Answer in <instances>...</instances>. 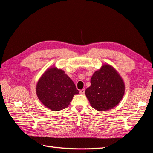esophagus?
I'll list each match as a JSON object with an SVG mask.
<instances>
[{"mask_svg":"<svg viewBox=\"0 0 153 153\" xmlns=\"http://www.w3.org/2000/svg\"><path fill=\"white\" fill-rule=\"evenodd\" d=\"M80 94H85V89H83L80 90Z\"/></svg>","mask_w":153,"mask_h":153,"instance_id":"obj_1","label":"esophagus"}]
</instances>
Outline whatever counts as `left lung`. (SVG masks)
Masks as SVG:
<instances>
[{
	"label": "left lung",
	"mask_w": 153,
	"mask_h": 153,
	"mask_svg": "<svg viewBox=\"0 0 153 153\" xmlns=\"http://www.w3.org/2000/svg\"><path fill=\"white\" fill-rule=\"evenodd\" d=\"M124 83L115 69L105 64L96 71L85 93L92 108L106 111L117 105L124 94Z\"/></svg>",
	"instance_id": "left-lung-1"
}]
</instances>
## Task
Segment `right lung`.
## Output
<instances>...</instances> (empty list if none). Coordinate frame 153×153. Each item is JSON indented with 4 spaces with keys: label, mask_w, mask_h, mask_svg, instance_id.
<instances>
[{
    "label": "right lung",
    "mask_w": 153,
    "mask_h": 153,
    "mask_svg": "<svg viewBox=\"0 0 153 153\" xmlns=\"http://www.w3.org/2000/svg\"><path fill=\"white\" fill-rule=\"evenodd\" d=\"M79 93L71 79L62 69L50 68L41 76L36 94L45 106L53 111L67 108L75 94Z\"/></svg>",
    "instance_id": "right-lung-1"
}]
</instances>
